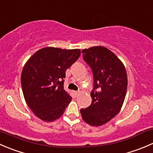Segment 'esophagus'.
<instances>
[{
  "instance_id": "1",
  "label": "esophagus",
  "mask_w": 153,
  "mask_h": 153,
  "mask_svg": "<svg viewBox=\"0 0 153 153\" xmlns=\"http://www.w3.org/2000/svg\"><path fill=\"white\" fill-rule=\"evenodd\" d=\"M73 93H74V94H75V96H76V97H77V96H78V95H79L80 92H78V91H74Z\"/></svg>"
}]
</instances>
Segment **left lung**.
I'll use <instances>...</instances> for the list:
<instances>
[{"label":"left lung","instance_id":"8db88e82","mask_svg":"<svg viewBox=\"0 0 153 153\" xmlns=\"http://www.w3.org/2000/svg\"><path fill=\"white\" fill-rule=\"evenodd\" d=\"M81 52L92 69L93 89L91 105L80 112L87 123L99 126L109 122L122 108L128 84L126 71L120 60L105 47H91Z\"/></svg>","mask_w":153,"mask_h":153}]
</instances>
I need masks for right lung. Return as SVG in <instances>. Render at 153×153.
<instances>
[{
    "instance_id": "add662e5",
    "label": "right lung",
    "mask_w": 153,
    "mask_h": 153,
    "mask_svg": "<svg viewBox=\"0 0 153 153\" xmlns=\"http://www.w3.org/2000/svg\"><path fill=\"white\" fill-rule=\"evenodd\" d=\"M81 54L79 49L45 47L27 61L21 75L27 104L36 116L51 122L63 115L72 97L63 89L66 71Z\"/></svg>"
}]
</instances>
